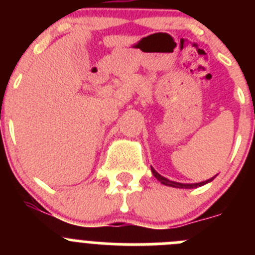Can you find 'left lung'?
Segmentation results:
<instances>
[{
	"label": "left lung",
	"mask_w": 255,
	"mask_h": 255,
	"mask_svg": "<svg viewBox=\"0 0 255 255\" xmlns=\"http://www.w3.org/2000/svg\"><path fill=\"white\" fill-rule=\"evenodd\" d=\"M150 170H152V173L153 176L155 177V179L158 180L161 184H163V185H167V186H172V188H180V189H193V188H198V186H202L204 185V184H207V182L212 181V180L215 179V177H212V179L207 180V181H202V182H197V184H181V182H176V181H171V180L166 179V177L161 176L157 171L154 170L153 167H150Z\"/></svg>",
	"instance_id": "obj_1"
}]
</instances>
